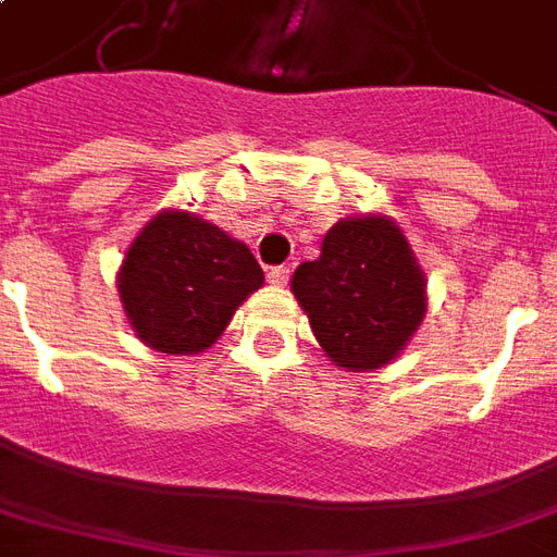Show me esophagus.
I'll list each match as a JSON object with an SVG mask.
<instances>
[{"instance_id":"1","label":"esophagus","mask_w":557,"mask_h":557,"mask_svg":"<svg viewBox=\"0 0 557 557\" xmlns=\"http://www.w3.org/2000/svg\"><path fill=\"white\" fill-rule=\"evenodd\" d=\"M288 265H271L269 269V283H274V286H286L288 283Z\"/></svg>"}]
</instances>
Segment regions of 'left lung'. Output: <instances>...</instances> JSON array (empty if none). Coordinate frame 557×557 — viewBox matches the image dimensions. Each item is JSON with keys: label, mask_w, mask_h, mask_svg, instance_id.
<instances>
[{"label": "left lung", "mask_w": 557, "mask_h": 557, "mask_svg": "<svg viewBox=\"0 0 557 557\" xmlns=\"http://www.w3.org/2000/svg\"><path fill=\"white\" fill-rule=\"evenodd\" d=\"M424 286L401 227L375 213L332 225L321 257L292 277L318 344L349 372L379 370L407 347L428 309Z\"/></svg>", "instance_id": "8db88e82"}]
</instances>
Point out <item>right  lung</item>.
<instances>
[{
    "label": "right lung",
    "instance_id": "obj_1",
    "mask_svg": "<svg viewBox=\"0 0 557 557\" xmlns=\"http://www.w3.org/2000/svg\"><path fill=\"white\" fill-rule=\"evenodd\" d=\"M262 280L248 245L185 210H164L129 245L117 295L147 347L196 356L216 344Z\"/></svg>",
    "mask_w": 557,
    "mask_h": 557
}]
</instances>
